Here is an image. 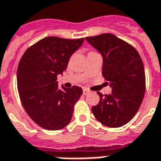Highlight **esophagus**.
<instances>
[{
  "label": "esophagus",
  "instance_id": "34e87169",
  "mask_svg": "<svg viewBox=\"0 0 161 161\" xmlns=\"http://www.w3.org/2000/svg\"><path fill=\"white\" fill-rule=\"evenodd\" d=\"M83 94H84V95H88V93H90V91L89 90H88V89H86V88H84V89H83Z\"/></svg>",
  "mask_w": 161,
  "mask_h": 161
}]
</instances>
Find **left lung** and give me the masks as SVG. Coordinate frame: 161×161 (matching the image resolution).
Wrapping results in <instances>:
<instances>
[{
	"label": "left lung",
	"instance_id": "1",
	"mask_svg": "<svg viewBox=\"0 0 161 161\" xmlns=\"http://www.w3.org/2000/svg\"><path fill=\"white\" fill-rule=\"evenodd\" d=\"M86 40L103 58L102 74L112 88L110 94L98 92L100 100L92 107L102 125L121 127L132 119L140 108L145 92V73L137 50L114 35L104 33Z\"/></svg>",
	"mask_w": 161,
	"mask_h": 161
}]
</instances>
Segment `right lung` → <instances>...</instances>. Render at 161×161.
<instances>
[{"instance_id":"add662e5","label":"right lung","mask_w":161,"mask_h":161,"mask_svg":"<svg viewBox=\"0 0 161 161\" xmlns=\"http://www.w3.org/2000/svg\"><path fill=\"white\" fill-rule=\"evenodd\" d=\"M84 38L48 36L26 50L17 68V89L21 103L31 119L45 130H58L70 123L73 107L83 94L78 86L58 88L70 57Z\"/></svg>"}]
</instances>
